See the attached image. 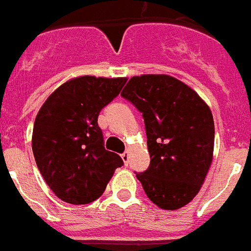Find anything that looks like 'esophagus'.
<instances>
[{
  "label": "esophagus",
  "instance_id": "1",
  "mask_svg": "<svg viewBox=\"0 0 251 251\" xmlns=\"http://www.w3.org/2000/svg\"><path fill=\"white\" fill-rule=\"evenodd\" d=\"M128 158H129V155H128V152L126 151V152L122 153V159H123V162L126 164H128Z\"/></svg>",
  "mask_w": 251,
  "mask_h": 251
}]
</instances>
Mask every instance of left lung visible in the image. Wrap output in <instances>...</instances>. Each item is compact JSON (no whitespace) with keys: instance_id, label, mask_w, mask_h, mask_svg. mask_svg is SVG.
I'll return each instance as SVG.
<instances>
[{"instance_id":"obj_1","label":"left lung","mask_w":251,"mask_h":251,"mask_svg":"<svg viewBox=\"0 0 251 251\" xmlns=\"http://www.w3.org/2000/svg\"><path fill=\"white\" fill-rule=\"evenodd\" d=\"M142 113L150 167L136 173L150 201L164 210L187 204L213 160V113L199 95L167 75L135 76L122 92Z\"/></svg>"}]
</instances>
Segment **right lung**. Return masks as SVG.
<instances>
[{
  "label": "right lung",
  "mask_w": 251,
  "mask_h": 251,
  "mask_svg": "<svg viewBox=\"0 0 251 251\" xmlns=\"http://www.w3.org/2000/svg\"><path fill=\"white\" fill-rule=\"evenodd\" d=\"M126 81L123 77L73 78L58 87L38 111L33 155L47 184L64 202L96 201L115 170L123 166L118 153L104 147L98 118Z\"/></svg>",
  "instance_id": "obj_1"
}]
</instances>
